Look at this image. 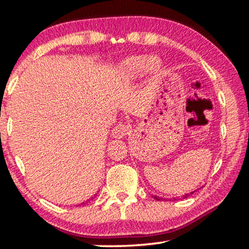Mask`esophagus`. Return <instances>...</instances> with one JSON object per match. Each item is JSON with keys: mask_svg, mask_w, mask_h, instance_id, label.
Here are the masks:
<instances>
[{"mask_svg": "<svg viewBox=\"0 0 249 249\" xmlns=\"http://www.w3.org/2000/svg\"><path fill=\"white\" fill-rule=\"evenodd\" d=\"M128 127L125 124H117L114 128L112 129V136L114 138H123L126 134H127Z\"/></svg>", "mask_w": 249, "mask_h": 249, "instance_id": "esophagus-1", "label": "esophagus"}]
</instances>
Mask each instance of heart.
Instances as JSON below:
<instances>
[{
  "label": "heart",
  "mask_w": 249,
  "mask_h": 249,
  "mask_svg": "<svg viewBox=\"0 0 249 249\" xmlns=\"http://www.w3.org/2000/svg\"><path fill=\"white\" fill-rule=\"evenodd\" d=\"M161 68V61L157 57H148L146 54L126 58L120 66V75L124 81H134L142 77L146 71L156 73Z\"/></svg>",
  "instance_id": "obj_1"
}]
</instances>
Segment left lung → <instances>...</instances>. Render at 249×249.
<instances>
[{
    "instance_id": "left-lung-1",
    "label": "left lung",
    "mask_w": 249,
    "mask_h": 249,
    "mask_svg": "<svg viewBox=\"0 0 249 249\" xmlns=\"http://www.w3.org/2000/svg\"><path fill=\"white\" fill-rule=\"evenodd\" d=\"M193 193H195V191L191 192V195H193ZM189 196H190V193H189V195H184L183 196V199H185V197H188ZM154 197H155V200H157V201H162V197H159L157 196H154Z\"/></svg>"
}]
</instances>
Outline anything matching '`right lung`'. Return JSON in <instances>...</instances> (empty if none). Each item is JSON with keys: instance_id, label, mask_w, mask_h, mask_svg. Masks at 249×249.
Returning a JSON list of instances; mask_svg holds the SVG:
<instances>
[{"instance_id": "1", "label": "right lung", "mask_w": 249, "mask_h": 249, "mask_svg": "<svg viewBox=\"0 0 249 249\" xmlns=\"http://www.w3.org/2000/svg\"><path fill=\"white\" fill-rule=\"evenodd\" d=\"M81 204H82V203H81Z\"/></svg>"}]
</instances>
